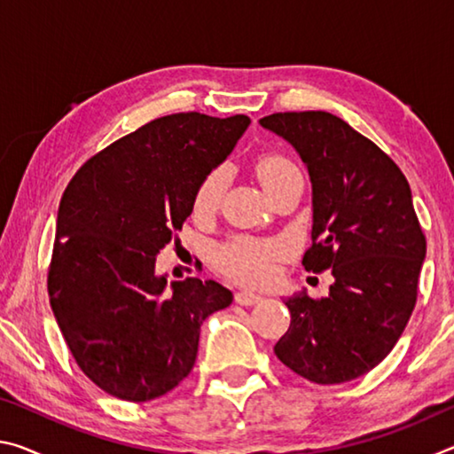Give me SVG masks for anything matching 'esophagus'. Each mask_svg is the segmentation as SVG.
Here are the masks:
<instances>
[{
  "mask_svg": "<svg viewBox=\"0 0 454 454\" xmlns=\"http://www.w3.org/2000/svg\"><path fill=\"white\" fill-rule=\"evenodd\" d=\"M234 301H236V304H240V306H254L258 302H262L264 296L256 294V292H252V290H240V292H236Z\"/></svg>",
  "mask_w": 454,
  "mask_h": 454,
  "instance_id": "1",
  "label": "esophagus"
}]
</instances>
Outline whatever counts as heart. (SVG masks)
I'll return each mask as SVG.
<instances>
[{
  "label": "heart",
  "mask_w": 454,
  "mask_h": 454,
  "mask_svg": "<svg viewBox=\"0 0 454 454\" xmlns=\"http://www.w3.org/2000/svg\"><path fill=\"white\" fill-rule=\"evenodd\" d=\"M258 174L264 188L278 184L288 176L301 174L298 168L288 158L280 153H266L258 162ZM228 174L224 168L210 172L200 184L194 198V208L198 212H208L220 202L224 194ZM284 254V246L280 242H258L250 238H238V240L226 244L218 252V264L230 278L240 282H262L272 274L274 258Z\"/></svg>",
  "instance_id": "b5f03b06"
}]
</instances>
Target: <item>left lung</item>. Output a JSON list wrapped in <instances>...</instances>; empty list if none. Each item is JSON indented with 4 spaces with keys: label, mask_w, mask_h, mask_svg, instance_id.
<instances>
[{
    "label": "left lung",
    "mask_w": 454,
    "mask_h": 454,
    "mask_svg": "<svg viewBox=\"0 0 454 454\" xmlns=\"http://www.w3.org/2000/svg\"><path fill=\"white\" fill-rule=\"evenodd\" d=\"M260 126L286 140L312 184V246L306 270H333L328 296H288L290 328L274 352L317 384L366 374L409 322L427 240L411 186L393 160L328 112H280Z\"/></svg>",
    "instance_id": "left-lung-1"
}]
</instances>
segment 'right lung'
<instances>
[{
    "label": "right lung",
    "mask_w": 454,
    "mask_h": 454,
    "mask_svg": "<svg viewBox=\"0 0 454 454\" xmlns=\"http://www.w3.org/2000/svg\"><path fill=\"white\" fill-rule=\"evenodd\" d=\"M248 126V116L158 118L90 158L67 184L50 304L75 363L107 395L145 403L170 393L196 363L202 322L232 304L214 280L168 286L156 256Z\"/></svg>",
    "instance_id": "right-lung-1"
}]
</instances>
